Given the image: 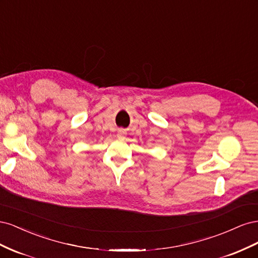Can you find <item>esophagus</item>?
Here are the masks:
<instances>
[{
    "label": "esophagus",
    "instance_id": "34e87169",
    "mask_svg": "<svg viewBox=\"0 0 258 258\" xmlns=\"http://www.w3.org/2000/svg\"><path fill=\"white\" fill-rule=\"evenodd\" d=\"M123 135H124V131H123V129L118 130V136H119V137H122Z\"/></svg>",
    "mask_w": 258,
    "mask_h": 258
}]
</instances>
